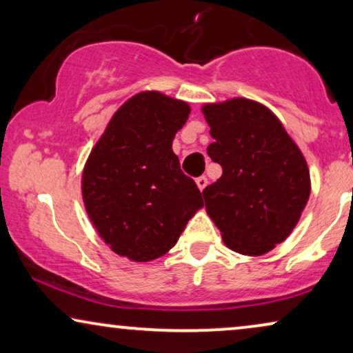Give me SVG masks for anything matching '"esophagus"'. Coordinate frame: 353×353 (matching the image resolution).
Segmentation results:
<instances>
[{"label": "esophagus", "mask_w": 353, "mask_h": 353, "mask_svg": "<svg viewBox=\"0 0 353 353\" xmlns=\"http://www.w3.org/2000/svg\"><path fill=\"white\" fill-rule=\"evenodd\" d=\"M196 183H197V188H199V190L202 191V190H204V188L207 186V183H209V181H207V178H205L204 175H202V176H199V178H196Z\"/></svg>", "instance_id": "obj_1"}]
</instances>
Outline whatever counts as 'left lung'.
I'll return each instance as SVG.
<instances>
[{"label":"left lung","mask_w":353,"mask_h":353,"mask_svg":"<svg viewBox=\"0 0 353 353\" xmlns=\"http://www.w3.org/2000/svg\"><path fill=\"white\" fill-rule=\"evenodd\" d=\"M202 114L215 139L207 154L223 168L202 191L207 214L234 252L267 254L291 234L305 209V159L276 115L255 101L205 104Z\"/></svg>","instance_id":"obj_1"}]
</instances>
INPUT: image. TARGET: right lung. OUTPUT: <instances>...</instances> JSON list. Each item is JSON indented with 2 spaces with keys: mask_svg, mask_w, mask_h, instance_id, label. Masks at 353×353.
Instances as JSON below:
<instances>
[{
  "mask_svg": "<svg viewBox=\"0 0 353 353\" xmlns=\"http://www.w3.org/2000/svg\"><path fill=\"white\" fill-rule=\"evenodd\" d=\"M190 110L183 101L143 91L114 114L86 161V212L104 243L133 262L170 250L202 207L201 191L172 151Z\"/></svg>",
  "mask_w": 353,
  "mask_h": 353,
  "instance_id": "1",
  "label": "right lung"
}]
</instances>
